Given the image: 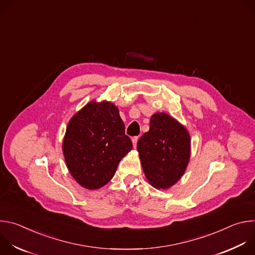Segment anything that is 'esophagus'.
<instances>
[{
    "label": "esophagus",
    "mask_w": 255,
    "mask_h": 255,
    "mask_svg": "<svg viewBox=\"0 0 255 255\" xmlns=\"http://www.w3.org/2000/svg\"><path fill=\"white\" fill-rule=\"evenodd\" d=\"M138 139H139V137H138V136H135V137H133V138H132V143H133V146H134V148L136 147Z\"/></svg>",
    "instance_id": "esophagus-1"
}]
</instances>
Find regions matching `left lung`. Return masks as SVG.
<instances>
[{
  "mask_svg": "<svg viewBox=\"0 0 255 255\" xmlns=\"http://www.w3.org/2000/svg\"><path fill=\"white\" fill-rule=\"evenodd\" d=\"M143 171L149 184L166 190L185 173L191 156L188 130L165 113L150 118L149 131L137 143Z\"/></svg>",
  "mask_w": 255,
  "mask_h": 255,
  "instance_id": "8db88e82",
  "label": "left lung"
}]
</instances>
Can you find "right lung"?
<instances>
[{"label":"right lung","instance_id":"obj_1","mask_svg":"<svg viewBox=\"0 0 255 255\" xmlns=\"http://www.w3.org/2000/svg\"><path fill=\"white\" fill-rule=\"evenodd\" d=\"M132 147L118 108L106 101H92L75 114L67 124L62 143L70 174L88 190L108 184Z\"/></svg>","mask_w":255,"mask_h":255}]
</instances>
